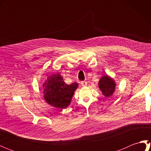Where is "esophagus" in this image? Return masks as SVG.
<instances>
[{"label":"esophagus","instance_id":"34e87169","mask_svg":"<svg viewBox=\"0 0 151 151\" xmlns=\"http://www.w3.org/2000/svg\"><path fill=\"white\" fill-rule=\"evenodd\" d=\"M81 85H82V86H87V82L86 81H82L81 82Z\"/></svg>","mask_w":151,"mask_h":151}]
</instances>
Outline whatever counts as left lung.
I'll return each instance as SVG.
<instances>
[{"mask_svg": "<svg viewBox=\"0 0 151 151\" xmlns=\"http://www.w3.org/2000/svg\"><path fill=\"white\" fill-rule=\"evenodd\" d=\"M115 82L108 75L102 76L99 82V88L106 97H110L115 90Z\"/></svg>", "mask_w": 151, "mask_h": 151, "instance_id": "obj_1", "label": "left lung"}]
</instances>
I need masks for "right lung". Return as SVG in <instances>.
<instances>
[{
  "label": "right lung",
  "instance_id": "1",
  "mask_svg": "<svg viewBox=\"0 0 151 151\" xmlns=\"http://www.w3.org/2000/svg\"><path fill=\"white\" fill-rule=\"evenodd\" d=\"M43 87V97L47 103L54 108L64 109L70 104L78 84H67L60 73H56L47 76Z\"/></svg>",
  "mask_w": 151,
  "mask_h": 151
}]
</instances>
